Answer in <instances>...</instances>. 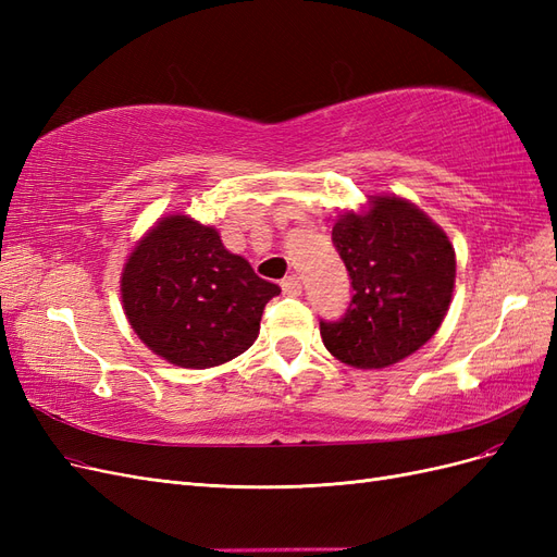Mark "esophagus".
<instances>
[{"mask_svg": "<svg viewBox=\"0 0 557 557\" xmlns=\"http://www.w3.org/2000/svg\"><path fill=\"white\" fill-rule=\"evenodd\" d=\"M281 288H283V293H285V295L297 297V295L301 293V281H299V276L290 274V276H285V278L281 281Z\"/></svg>", "mask_w": 557, "mask_h": 557, "instance_id": "1", "label": "esophagus"}]
</instances>
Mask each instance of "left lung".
I'll use <instances>...</instances> for the list:
<instances>
[{
	"label": "left lung",
	"instance_id": "1",
	"mask_svg": "<svg viewBox=\"0 0 557 557\" xmlns=\"http://www.w3.org/2000/svg\"><path fill=\"white\" fill-rule=\"evenodd\" d=\"M372 209L348 211L332 227L352 297L339 320H320L336 360L383 369L428 344L450 307L455 250L446 232L401 197H369Z\"/></svg>",
	"mask_w": 557,
	"mask_h": 557
}]
</instances>
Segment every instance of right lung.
Wrapping results in <instances>:
<instances>
[{
  "label": "right lung",
  "instance_id": "obj_1",
  "mask_svg": "<svg viewBox=\"0 0 557 557\" xmlns=\"http://www.w3.org/2000/svg\"><path fill=\"white\" fill-rule=\"evenodd\" d=\"M276 283L230 252L221 234L188 215H166L129 252L123 309L139 339L166 362L207 369L242 356L260 334Z\"/></svg>",
  "mask_w": 557,
  "mask_h": 557
}]
</instances>
